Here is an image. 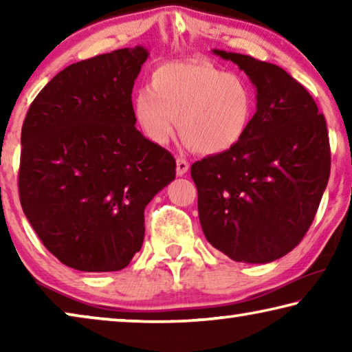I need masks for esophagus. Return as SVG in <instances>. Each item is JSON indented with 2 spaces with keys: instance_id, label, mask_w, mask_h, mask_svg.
I'll use <instances>...</instances> for the list:
<instances>
[{
  "instance_id": "esophagus-1",
  "label": "esophagus",
  "mask_w": 352,
  "mask_h": 352,
  "mask_svg": "<svg viewBox=\"0 0 352 352\" xmlns=\"http://www.w3.org/2000/svg\"><path fill=\"white\" fill-rule=\"evenodd\" d=\"M188 169H189V163H188L184 158L178 157V158H177V175H178V177L184 175V174H186V172H188Z\"/></svg>"
}]
</instances>
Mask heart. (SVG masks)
Listing matches in <instances>:
<instances>
[{
    "label": "heart",
    "instance_id": "obj_1",
    "mask_svg": "<svg viewBox=\"0 0 352 352\" xmlns=\"http://www.w3.org/2000/svg\"><path fill=\"white\" fill-rule=\"evenodd\" d=\"M133 115L148 140L164 146L180 133L192 151L228 152L245 138L254 115V93L245 79L205 60L166 62L133 99Z\"/></svg>",
    "mask_w": 352,
    "mask_h": 352
}]
</instances>
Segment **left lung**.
I'll list each match as a JSON object with an SVG mask.
<instances>
[{"label":"left lung","instance_id":"8db88e82","mask_svg":"<svg viewBox=\"0 0 352 352\" xmlns=\"http://www.w3.org/2000/svg\"><path fill=\"white\" fill-rule=\"evenodd\" d=\"M256 87V113L239 144L190 166L206 241L237 262L265 264L307 233L331 174L324 116L278 65L214 50Z\"/></svg>","mask_w":352,"mask_h":352}]
</instances>
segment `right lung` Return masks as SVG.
<instances>
[{
	"label": "right lung",
	"mask_w": 352,
	"mask_h": 352,
	"mask_svg": "<svg viewBox=\"0 0 352 352\" xmlns=\"http://www.w3.org/2000/svg\"><path fill=\"white\" fill-rule=\"evenodd\" d=\"M147 56L135 46L69 65L23 122V211L71 269L127 267L144 241V208L175 178L170 152L135 127L132 90Z\"/></svg>",
	"instance_id": "right-lung-1"
}]
</instances>
